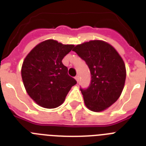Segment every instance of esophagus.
Listing matches in <instances>:
<instances>
[{"mask_svg": "<svg viewBox=\"0 0 146 146\" xmlns=\"http://www.w3.org/2000/svg\"><path fill=\"white\" fill-rule=\"evenodd\" d=\"M75 78H76V80L77 81V82H79V76H76L75 77Z\"/></svg>", "mask_w": 146, "mask_h": 146, "instance_id": "obj_1", "label": "esophagus"}]
</instances>
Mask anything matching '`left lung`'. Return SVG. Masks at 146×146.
<instances>
[{"mask_svg":"<svg viewBox=\"0 0 146 146\" xmlns=\"http://www.w3.org/2000/svg\"><path fill=\"white\" fill-rule=\"evenodd\" d=\"M73 50L85 61L91 73L88 88H80L86 106L93 111L106 110L118 99L124 87L123 60L113 47L101 40L77 45Z\"/></svg>","mask_w":146,"mask_h":146,"instance_id":"8db88e82","label":"left lung"}]
</instances>
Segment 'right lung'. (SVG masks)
<instances>
[{"mask_svg": "<svg viewBox=\"0 0 146 146\" xmlns=\"http://www.w3.org/2000/svg\"><path fill=\"white\" fill-rule=\"evenodd\" d=\"M73 47L54 40H45L36 45L24 59L21 69L24 87L42 107L54 109L60 106L77 83L62 62Z\"/></svg>", "mask_w": 146, "mask_h": 146, "instance_id": "right-lung-1", "label": "right lung"}]
</instances>
